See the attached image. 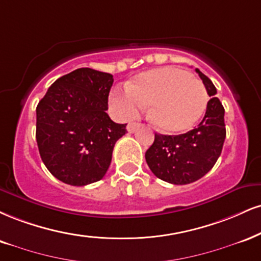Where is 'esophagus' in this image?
Here are the masks:
<instances>
[{"label": "esophagus", "instance_id": "34e87169", "mask_svg": "<svg viewBox=\"0 0 261 261\" xmlns=\"http://www.w3.org/2000/svg\"><path fill=\"white\" fill-rule=\"evenodd\" d=\"M140 122H130V124L127 125V131L130 134H133V133H135V131H136V128L137 127H140Z\"/></svg>", "mask_w": 261, "mask_h": 261}]
</instances>
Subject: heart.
Here are the masks:
<instances>
[{"mask_svg": "<svg viewBox=\"0 0 261 261\" xmlns=\"http://www.w3.org/2000/svg\"><path fill=\"white\" fill-rule=\"evenodd\" d=\"M206 102L202 81L174 67L140 74L127 89H115L111 93V103L122 118H135L144 106H149V120L168 134L192 127L205 111Z\"/></svg>", "mask_w": 261, "mask_h": 261, "instance_id": "b5f03b06", "label": "heart"}]
</instances>
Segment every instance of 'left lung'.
<instances>
[{"mask_svg": "<svg viewBox=\"0 0 261 261\" xmlns=\"http://www.w3.org/2000/svg\"><path fill=\"white\" fill-rule=\"evenodd\" d=\"M210 97L202 121L186 134L168 136L155 134L147 149L146 162L156 177L174 185L199 180L221 154L226 137L225 109L216 95L214 84L196 69Z\"/></svg>", "mask_w": 261, "mask_h": 261, "instance_id": "1", "label": "left lung"}]
</instances>
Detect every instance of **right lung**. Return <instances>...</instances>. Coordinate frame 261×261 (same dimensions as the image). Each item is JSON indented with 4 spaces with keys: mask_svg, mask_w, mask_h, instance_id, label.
I'll return each instance as SVG.
<instances>
[{
    "mask_svg": "<svg viewBox=\"0 0 261 261\" xmlns=\"http://www.w3.org/2000/svg\"><path fill=\"white\" fill-rule=\"evenodd\" d=\"M113 75L80 68L51 85L36 107V142L43 164L71 186L99 181L126 124L109 118Z\"/></svg>",
    "mask_w": 261,
    "mask_h": 261,
    "instance_id": "right-lung-1",
    "label": "right lung"
}]
</instances>
